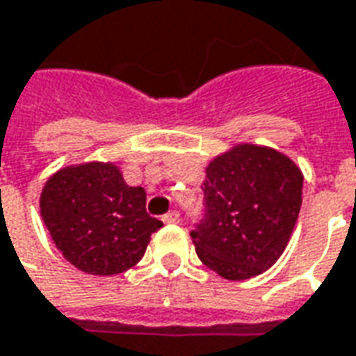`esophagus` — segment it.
<instances>
[{
	"label": "esophagus",
	"instance_id": "esophagus-1",
	"mask_svg": "<svg viewBox=\"0 0 356 356\" xmlns=\"http://www.w3.org/2000/svg\"><path fill=\"white\" fill-rule=\"evenodd\" d=\"M163 222H165V224H177L179 222V212L177 210H171V212H168V214H165V216H163Z\"/></svg>",
	"mask_w": 356,
	"mask_h": 356
}]
</instances>
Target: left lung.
<instances>
[{
    "instance_id": "1",
    "label": "left lung",
    "mask_w": 356,
    "mask_h": 356,
    "mask_svg": "<svg viewBox=\"0 0 356 356\" xmlns=\"http://www.w3.org/2000/svg\"><path fill=\"white\" fill-rule=\"evenodd\" d=\"M302 185L298 165L273 147L239 144L212 159L204 216L191 232L198 259L228 280L273 267L298 220Z\"/></svg>"
}]
</instances>
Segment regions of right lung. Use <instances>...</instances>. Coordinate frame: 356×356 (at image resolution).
<instances>
[{"label":"right lung","mask_w":356,"mask_h":356,"mask_svg":"<svg viewBox=\"0 0 356 356\" xmlns=\"http://www.w3.org/2000/svg\"><path fill=\"white\" fill-rule=\"evenodd\" d=\"M46 228L74 267L89 275H118L144 257L163 224L146 212V191L128 187L113 163L60 169L40 195Z\"/></svg>","instance_id":"add662e5"}]
</instances>
